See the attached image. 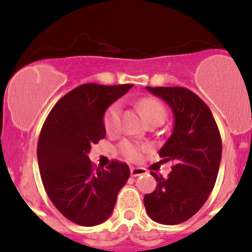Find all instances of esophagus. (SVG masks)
<instances>
[{
  "label": "esophagus",
  "mask_w": 252,
  "mask_h": 252,
  "mask_svg": "<svg viewBox=\"0 0 252 252\" xmlns=\"http://www.w3.org/2000/svg\"><path fill=\"white\" fill-rule=\"evenodd\" d=\"M145 170L142 167H131V176L132 177H137V176L144 175Z\"/></svg>",
  "instance_id": "1"
}]
</instances>
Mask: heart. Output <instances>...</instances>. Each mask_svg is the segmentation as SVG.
<instances>
[{"mask_svg": "<svg viewBox=\"0 0 252 252\" xmlns=\"http://www.w3.org/2000/svg\"><path fill=\"white\" fill-rule=\"evenodd\" d=\"M138 109L143 114L148 124L154 121H162L166 118V108L161 100L154 97H144L137 103ZM103 124L108 134H115L120 131L121 127V104L119 102L114 103L107 109L103 118ZM145 149L143 145L133 142L125 141L120 144V152L128 160H138L141 158V152Z\"/></svg>", "mask_w": 252, "mask_h": 252, "instance_id": "obj_1", "label": "heart"}]
</instances>
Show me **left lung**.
Listing matches in <instances>:
<instances>
[{
    "mask_svg": "<svg viewBox=\"0 0 252 252\" xmlns=\"http://www.w3.org/2000/svg\"><path fill=\"white\" fill-rule=\"evenodd\" d=\"M147 90L164 99L175 116L172 134L159 152L175 165L166 178L152 172L158 184L144 196V206L153 221L178 224L194 216L214 189L222 157L221 134L211 110L190 90Z\"/></svg>",
    "mask_w": 252,
    "mask_h": 252,
    "instance_id": "left-lung-1",
    "label": "left lung"
}]
</instances>
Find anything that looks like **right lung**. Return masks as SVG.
<instances>
[{
    "instance_id": "1",
    "label": "right lung",
    "mask_w": 252,
    "mask_h": 252,
    "mask_svg": "<svg viewBox=\"0 0 252 252\" xmlns=\"http://www.w3.org/2000/svg\"><path fill=\"white\" fill-rule=\"evenodd\" d=\"M132 86L74 88L57 102L41 129L37 160L43 187L58 211L76 224L92 227L109 219L128 180L125 162L113 160L105 168H95L88 153L105 137V110Z\"/></svg>"
}]
</instances>
